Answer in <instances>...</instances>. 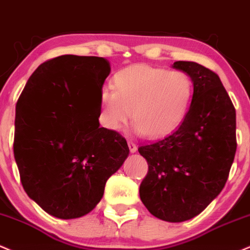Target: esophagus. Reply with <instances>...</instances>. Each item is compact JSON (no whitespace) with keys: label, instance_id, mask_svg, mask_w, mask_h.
<instances>
[{"label":"esophagus","instance_id":"34e87169","mask_svg":"<svg viewBox=\"0 0 250 250\" xmlns=\"http://www.w3.org/2000/svg\"><path fill=\"white\" fill-rule=\"evenodd\" d=\"M127 144H128V148H130L131 153H134V152H137L136 143H133V142H131V140H128Z\"/></svg>","mask_w":250,"mask_h":250}]
</instances>
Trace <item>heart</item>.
<instances>
[{"label": "heart", "mask_w": 250, "mask_h": 250, "mask_svg": "<svg viewBox=\"0 0 250 250\" xmlns=\"http://www.w3.org/2000/svg\"><path fill=\"white\" fill-rule=\"evenodd\" d=\"M111 89L101 92L99 123L107 130L119 132L131 112L134 132L148 138L164 137L178 128L193 98L188 75L146 64L119 70Z\"/></svg>", "instance_id": "obj_1"}]
</instances>
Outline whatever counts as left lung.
<instances>
[{"instance_id": "obj_1", "label": "left lung", "mask_w": 250, "mask_h": 250, "mask_svg": "<svg viewBox=\"0 0 250 250\" xmlns=\"http://www.w3.org/2000/svg\"><path fill=\"white\" fill-rule=\"evenodd\" d=\"M172 67L192 79V103L177 130L138 148L148 164L139 194L155 218L183 222L199 215L225 187L236 152V113L212 70L184 61Z\"/></svg>"}]
</instances>
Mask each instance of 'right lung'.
I'll return each instance as SVG.
<instances>
[{
  "label": "right lung",
  "instance_id": "add662e5",
  "mask_svg": "<svg viewBox=\"0 0 250 250\" xmlns=\"http://www.w3.org/2000/svg\"><path fill=\"white\" fill-rule=\"evenodd\" d=\"M110 71L103 57L60 56L35 70L17 102L14 155L21 183L55 218L90 213L130 152L118 132L99 126Z\"/></svg>",
  "mask_w": 250,
  "mask_h": 250
}]
</instances>
